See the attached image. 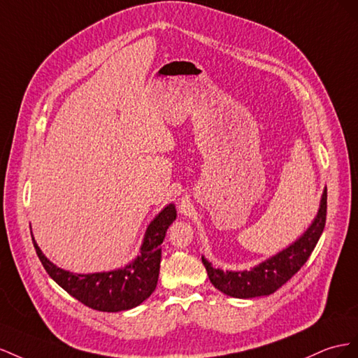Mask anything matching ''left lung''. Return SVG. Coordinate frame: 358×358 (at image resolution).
I'll use <instances>...</instances> for the list:
<instances>
[{
	"label": "left lung",
	"mask_w": 358,
	"mask_h": 358,
	"mask_svg": "<svg viewBox=\"0 0 358 358\" xmlns=\"http://www.w3.org/2000/svg\"><path fill=\"white\" fill-rule=\"evenodd\" d=\"M325 219L327 189H324L318 214L308 231L291 246L249 271H223L220 268H213V265L202 257V264L208 273L210 282L214 285V288L234 299H253L275 292L309 259L324 231Z\"/></svg>",
	"instance_id": "8db88e82"
}]
</instances>
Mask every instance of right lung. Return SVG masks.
Masks as SVG:
<instances>
[{"instance_id":"1","label":"right lung","mask_w":358,"mask_h":358,"mask_svg":"<svg viewBox=\"0 0 358 358\" xmlns=\"http://www.w3.org/2000/svg\"><path fill=\"white\" fill-rule=\"evenodd\" d=\"M176 217V206L169 203L148 224L138 258L124 268L106 273L76 274L66 271L45 257L34 237L33 243L48 274L71 297L94 310L121 312L136 308L156 289L162 258L160 246Z\"/></svg>"}]
</instances>
